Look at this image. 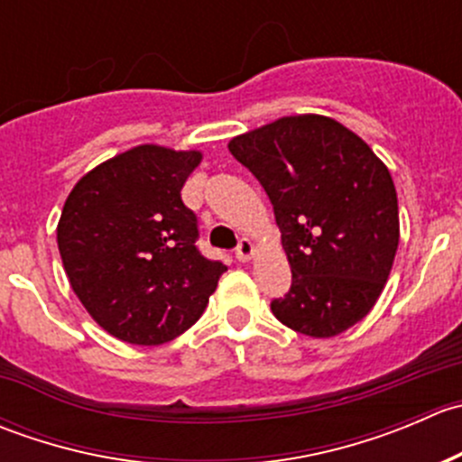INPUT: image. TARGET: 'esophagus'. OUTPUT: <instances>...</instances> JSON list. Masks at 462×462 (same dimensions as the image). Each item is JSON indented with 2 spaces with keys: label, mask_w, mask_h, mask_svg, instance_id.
<instances>
[{
  "label": "esophagus",
  "mask_w": 462,
  "mask_h": 462,
  "mask_svg": "<svg viewBox=\"0 0 462 462\" xmlns=\"http://www.w3.org/2000/svg\"><path fill=\"white\" fill-rule=\"evenodd\" d=\"M235 254H236V259H239V261H250V257H253V254H254L253 241H250V239H241L239 245H236Z\"/></svg>",
  "instance_id": "1"
}]
</instances>
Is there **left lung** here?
Returning a JSON list of instances; mask_svg holds the SVG:
<instances>
[{
    "instance_id": "1",
    "label": "left lung",
    "mask_w": 462,
    "mask_h": 462,
    "mask_svg": "<svg viewBox=\"0 0 462 462\" xmlns=\"http://www.w3.org/2000/svg\"><path fill=\"white\" fill-rule=\"evenodd\" d=\"M273 203L292 270L273 315L310 337H333L369 315L400 239L398 197L384 162L326 116H286L227 144Z\"/></svg>"
}]
</instances>
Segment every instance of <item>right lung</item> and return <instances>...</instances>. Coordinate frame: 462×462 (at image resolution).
<instances>
[{
    "label": "right lung",
    "mask_w": 462,
    "mask_h": 462,
    "mask_svg": "<svg viewBox=\"0 0 462 462\" xmlns=\"http://www.w3.org/2000/svg\"><path fill=\"white\" fill-rule=\"evenodd\" d=\"M201 152L141 144L76 183L58 223L73 292L109 335L156 346L203 315L221 261L199 250L197 214L180 189Z\"/></svg>",
    "instance_id": "1"
}]
</instances>
